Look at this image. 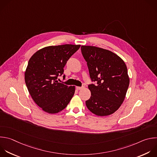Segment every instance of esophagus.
Instances as JSON below:
<instances>
[{"instance_id": "1", "label": "esophagus", "mask_w": 157, "mask_h": 157, "mask_svg": "<svg viewBox=\"0 0 157 157\" xmlns=\"http://www.w3.org/2000/svg\"><path fill=\"white\" fill-rule=\"evenodd\" d=\"M83 88V87H79V86H76V89H77V90H81V89H82Z\"/></svg>"}]
</instances>
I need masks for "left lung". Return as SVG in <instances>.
<instances>
[{
  "label": "left lung",
  "instance_id": "obj_1",
  "mask_svg": "<svg viewBox=\"0 0 157 157\" xmlns=\"http://www.w3.org/2000/svg\"><path fill=\"white\" fill-rule=\"evenodd\" d=\"M81 49L91 81L95 82L88 86L91 96L86 105L97 116L113 114L121 105L129 87L126 65L110 50L89 45H82Z\"/></svg>",
  "mask_w": 157,
  "mask_h": 157
}]
</instances>
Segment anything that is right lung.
<instances>
[{"label": "right lung", "instance_id": "add662e5", "mask_svg": "<svg viewBox=\"0 0 157 157\" xmlns=\"http://www.w3.org/2000/svg\"><path fill=\"white\" fill-rule=\"evenodd\" d=\"M80 46H48L30 58L25 73V83L32 98L44 112L57 113L66 108L72 98L75 87L59 82L57 78L63 74L67 61Z\"/></svg>", "mask_w": 157, "mask_h": 157}]
</instances>
